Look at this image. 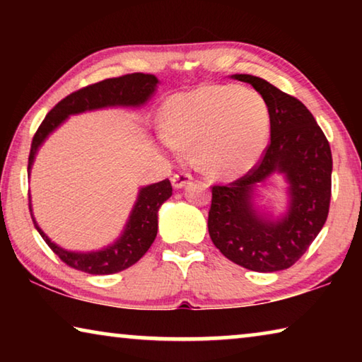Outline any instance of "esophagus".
I'll use <instances>...</instances> for the list:
<instances>
[{
    "label": "esophagus",
    "instance_id": "1",
    "mask_svg": "<svg viewBox=\"0 0 362 362\" xmlns=\"http://www.w3.org/2000/svg\"><path fill=\"white\" fill-rule=\"evenodd\" d=\"M193 177L192 174L188 173H179V174H174L173 179H170V182H173V187L174 188H183L185 185H188L189 180H192Z\"/></svg>",
    "mask_w": 362,
    "mask_h": 362
}]
</instances>
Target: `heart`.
<instances>
[{"label": "heart", "instance_id": "b5f03b06", "mask_svg": "<svg viewBox=\"0 0 362 362\" xmlns=\"http://www.w3.org/2000/svg\"><path fill=\"white\" fill-rule=\"evenodd\" d=\"M159 142L170 153L194 144V161L209 175L235 179L260 161L269 136L263 97L235 84L201 86L173 95L164 105Z\"/></svg>", "mask_w": 362, "mask_h": 362}]
</instances>
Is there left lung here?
<instances>
[{
	"instance_id": "left-lung-1",
	"label": "left lung",
	"mask_w": 362,
	"mask_h": 362,
	"mask_svg": "<svg viewBox=\"0 0 362 362\" xmlns=\"http://www.w3.org/2000/svg\"><path fill=\"white\" fill-rule=\"evenodd\" d=\"M249 83L267 102L269 144L257 166L228 185L212 187L207 218L211 240L226 259L252 272L292 267L326 223L332 185V153L313 115L296 97L265 79L231 75ZM272 173L288 182L290 206L272 219L255 206V189Z\"/></svg>"
}]
</instances>
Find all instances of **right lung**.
<instances>
[{
  "mask_svg": "<svg viewBox=\"0 0 362 362\" xmlns=\"http://www.w3.org/2000/svg\"><path fill=\"white\" fill-rule=\"evenodd\" d=\"M158 83L155 75L132 73L119 78L103 79L100 83L86 86L76 93L66 95L46 115L35 134L28 156V174L42 142L70 115L107 107H142L155 94ZM170 194H173V185L169 179L140 188L122 235L112 246L93 252H71L62 249L45 235V231L36 223L33 214L32 218L42 240L66 265L89 274H113L132 267L150 249L158 233V211L164 201L170 198ZM30 212H32V204H30Z\"/></svg>",
  "mask_w": 362,
  "mask_h": 362,
  "instance_id": "add662e5",
  "label": "right lung"
}]
</instances>
